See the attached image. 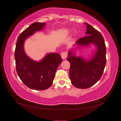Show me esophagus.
<instances>
[{"label":"esophagus","instance_id":"obj_1","mask_svg":"<svg viewBox=\"0 0 121 121\" xmlns=\"http://www.w3.org/2000/svg\"><path fill=\"white\" fill-rule=\"evenodd\" d=\"M68 56V53L67 52H63L61 53V57L63 59H65L67 58Z\"/></svg>","mask_w":121,"mask_h":121}]
</instances>
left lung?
Instances as JSON below:
<instances>
[{"instance_id":"obj_1","label":"left lung","mask_w":121,"mask_h":121,"mask_svg":"<svg viewBox=\"0 0 121 121\" xmlns=\"http://www.w3.org/2000/svg\"><path fill=\"white\" fill-rule=\"evenodd\" d=\"M85 24L86 25L87 36L78 39L76 44L85 46L93 43L96 46L97 51L93 57L89 60L76 57L72 51H69L67 60L70 64L69 77L73 85L79 89L89 88L98 82L106 63V47L103 36L89 24Z\"/></svg>"}]
</instances>
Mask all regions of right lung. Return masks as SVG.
<instances>
[{
  "label": "right lung",
  "instance_id": "add662e5",
  "mask_svg": "<svg viewBox=\"0 0 121 121\" xmlns=\"http://www.w3.org/2000/svg\"><path fill=\"white\" fill-rule=\"evenodd\" d=\"M46 23H33L22 32L17 39L15 50L16 69L17 75L29 88L43 90L52 85L56 70L62 62L58 53H49L41 60L36 62L25 54L24 43L25 39L36 31L43 29Z\"/></svg>",
  "mask_w": 121,
  "mask_h": 121
}]
</instances>
